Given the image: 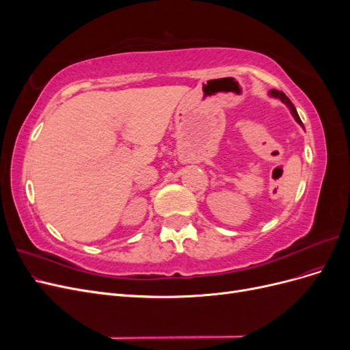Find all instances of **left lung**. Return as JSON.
I'll return each instance as SVG.
<instances>
[{
    "label": "left lung",
    "mask_w": 350,
    "mask_h": 350,
    "mask_svg": "<svg viewBox=\"0 0 350 350\" xmlns=\"http://www.w3.org/2000/svg\"><path fill=\"white\" fill-rule=\"evenodd\" d=\"M270 94L271 96H274V98H278V99H280L283 103H286L289 107V109H291V112H292V115H293V118L296 120V122H298L299 125H302L304 126V124H302V121H301V118H299V115H298V112H296V109H295V107H293V103L291 102V99L286 96V94L283 93V92H280V90H270Z\"/></svg>",
    "instance_id": "obj_1"
}]
</instances>
